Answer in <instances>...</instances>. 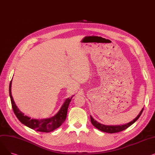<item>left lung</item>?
I'll list each match as a JSON object with an SVG mask.
<instances>
[{"mask_svg": "<svg viewBox=\"0 0 155 155\" xmlns=\"http://www.w3.org/2000/svg\"><path fill=\"white\" fill-rule=\"evenodd\" d=\"M144 108L142 109L141 112H140L138 116L134 119L133 120H131L129 123L123 124V125H116V126H108V125H104L102 124L99 123V122H97L96 120H95L91 116V123L94 126H95L97 129H98L99 130L101 131L105 132V133H118L122 131H124V130L126 129L127 127H129L130 126H131L133 124H134L135 122L139 119L140 116L141 115V114L143 111Z\"/></svg>", "mask_w": 155, "mask_h": 155, "instance_id": "obj_1", "label": "left lung"}]
</instances>
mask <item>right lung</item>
<instances>
[{
	"label": "right lung",
	"mask_w": 155,
	"mask_h": 155,
	"mask_svg": "<svg viewBox=\"0 0 155 155\" xmlns=\"http://www.w3.org/2000/svg\"><path fill=\"white\" fill-rule=\"evenodd\" d=\"M11 85L12 80L11 81L9 84V95L12 107L15 115L22 124L37 131L49 133L53 131V130L56 129V128L59 127L64 123L67 117V110L70 102L71 101L72 97L74 95H73L70 98L69 97V98H67L65 100L60 109L53 117L41 119H31V117L27 116H24V114L22 113L18 108L17 105H15L13 99V97L12 96Z\"/></svg>",
	"instance_id": "right-lung-1"
}]
</instances>
